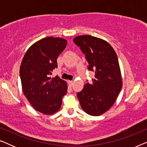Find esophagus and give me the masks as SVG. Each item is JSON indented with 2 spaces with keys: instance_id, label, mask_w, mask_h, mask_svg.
Listing matches in <instances>:
<instances>
[{
  "instance_id": "obj_1",
  "label": "esophagus",
  "mask_w": 147,
  "mask_h": 147,
  "mask_svg": "<svg viewBox=\"0 0 147 147\" xmlns=\"http://www.w3.org/2000/svg\"><path fill=\"white\" fill-rule=\"evenodd\" d=\"M67 83H68V84H69V86H73V84H74L73 81H70V80H68Z\"/></svg>"
}]
</instances>
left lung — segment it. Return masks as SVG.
<instances>
[{
  "label": "left lung",
  "instance_id": "8db88e82",
  "mask_svg": "<svg viewBox=\"0 0 147 147\" xmlns=\"http://www.w3.org/2000/svg\"><path fill=\"white\" fill-rule=\"evenodd\" d=\"M73 41L85 55L90 71L95 72L92 83H86L77 96L82 108L91 116H100L115 102L122 86L121 72L115 51L104 40L81 35Z\"/></svg>",
  "mask_w": 147,
  "mask_h": 147
}]
</instances>
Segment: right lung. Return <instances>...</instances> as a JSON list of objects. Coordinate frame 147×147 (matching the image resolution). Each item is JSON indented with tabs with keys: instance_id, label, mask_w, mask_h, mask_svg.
<instances>
[{
	"instance_id": "add662e5",
	"label": "right lung",
	"mask_w": 147,
	"mask_h": 147,
	"mask_svg": "<svg viewBox=\"0 0 147 147\" xmlns=\"http://www.w3.org/2000/svg\"><path fill=\"white\" fill-rule=\"evenodd\" d=\"M63 38L47 37L33 44L26 52L20 67L22 89L31 106L44 114H53L61 108L67 91L66 82L51 78L57 67L58 56L65 49Z\"/></svg>"
}]
</instances>
